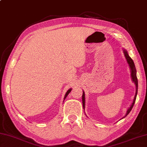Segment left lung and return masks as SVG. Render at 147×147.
Here are the masks:
<instances>
[{"label": "left lung", "mask_w": 147, "mask_h": 147, "mask_svg": "<svg viewBox=\"0 0 147 147\" xmlns=\"http://www.w3.org/2000/svg\"><path fill=\"white\" fill-rule=\"evenodd\" d=\"M123 53H124V55H125V57L127 61V63L129 65V67H130V69H131V78H132V80L133 81V82L135 83V86H136V92H135V98H134V100H133V102L132 103V104L131 105V106L129 108V109H127V113L123 117H126L127 115L129 113L130 111H131V109H132L133 106H134L135 104V100H136V98H137V90H138V80H137V71H136V68H135V64H134V62H133V61L132 60V59H131L129 56V55L127 53V51H126V50H123ZM82 104H83V108H85V94H84V92H83L82 93ZM122 118V119H123Z\"/></svg>", "instance_id": "1"}]
</instances>
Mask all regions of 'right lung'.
Listing matches in <instances>:
<instances>
[{
  "mask_svg": "<svg viewBox=\"0 0 147 147\" xmlns=\"http://www.w3.org/2000/svg\"><path fill=\"white\" fill-rule=\"evenodd\" d=\"M71 89H69V90H68L67 92H66V94H65V97H64V100H65V98H67V96H68V94H69L70 93V92H71Z\"/></svg>",
  "mask_w": 147,
  "mask_h": 147,
  "instance_id": "1",
  "label": "right lung"
}]
</instances>
